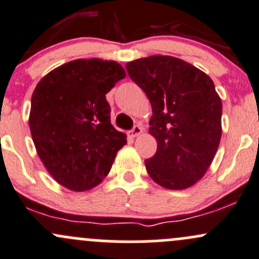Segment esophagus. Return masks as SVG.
I'll return each mask as SVG.
<instances>
[{
	"mask_svg": "<svg viewBox=\"0 0 259 259\" xmlns=\"http://www.w3.org/2000/svg\"><path fill=\"white\" fill-rule=\"evenodd\" d=\"M141 133H142V127H141L140 124H137V126L133 127L132 131H130V136H131V137H132V138L137 137V136H140Z\"/></svg>",
	"mask_w": 259,
	"mask_h": 259,
	"instance_id": "1",
	"label": "esophagus"
}]
</instances>
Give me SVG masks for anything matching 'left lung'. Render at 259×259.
Segmentation results:
<instances>
[{
	"label": "left lung",
	"mask_w": 259,
	"mask_h": 259,
	"mask_svg": "<svg viewBox=\"0 0 259 259\" xmlns=\"http://www.w3.org/2000/svg\"><path fill=\"white\" fill-rule=\"evenodd\" d=\"M126 70L152 106L148 131L157 151L145 161L149 177L167 189L192 187L206 175L222 136V101L214 83L172 56L138 58Z\"/></svg>",
	"instance_id": "1"
}]
</instances>
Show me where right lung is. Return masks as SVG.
<instances>
[{
  "label": "right lung",
  "instance_id": "obj_1",
  "mask_svg": "<svg viewBox=\"0 0 259 259\" xmlns=\"http://www.w3.org/2000/svg\"><path fill=\"white\" fill-rule=\"evenodd\" d=\"M126 77L116 61L81 58L47 73L32 93L28 123L37 154L63 187L83 192L110 173L127 143L111 123L106 95Z\"/></svg>",
  "mask_w": 259,
  "mask_h": 259
}]
</instances>
